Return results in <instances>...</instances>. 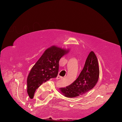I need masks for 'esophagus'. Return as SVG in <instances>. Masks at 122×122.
<instances>
[{"instance_id":"1","label":"esophagus","mask_w":122,"mask_h":122,"mask_svg":"<svg viewBox=\"0 0 122 122\" xmlns=\"http://www.w3.org/2000/svg\"><path fill=\"white\" fill-rule=\"evenodd\" d=\"M57 79H63V77H61V76H58L57 77Z\"/></svg>"}]
</instances>
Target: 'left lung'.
<instances>
[{
    "label": "left lung",
    "mask_w": 122,
    "mask_h": 122,
    "mask_svg": "<svg viewBox=\"0 0 122 122\" xmlns=\"http://www.w3.org/2000/svg\"><path fill=\"white\" fill-rule=\"evenodd\" d=\"M99 67L96 56L91 51L88 56L84 66L79 77L71 85L60 88V91L67 97H75L92 89L97 82Z\"/></svg>",
    "instance_id": "1"
}]
</instances>
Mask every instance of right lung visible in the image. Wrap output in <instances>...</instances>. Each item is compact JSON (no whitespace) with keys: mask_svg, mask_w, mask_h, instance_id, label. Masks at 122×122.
<instances>
[{"mask_svg":"<svg viewBox=\"0 0 122 122\" xmlns=\"http://www.w3.org/2000/svg\"><path fill=\"white\" fill-rule=\"evenodd\" d=\"M69 50L52 46L46 49L31 69L27 77V93L34 96L36 89L43 82L56 78L58 73L59 61Z\"/></svg>","mask_w":122,"mask_h":122,"instance_id":"right-lung-1","label":"right lung"}]
</instances>
